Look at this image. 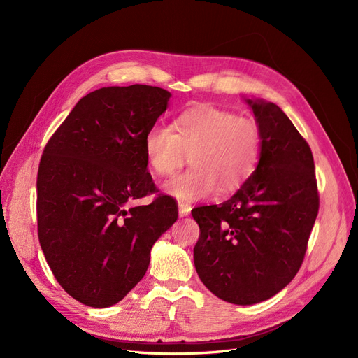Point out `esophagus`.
Returning <instances> with one entry per match:
<instances>
[{"label": "esophagus", "instance_id": "1", "mask_svg": "<svg viewBox=\"0 0 358 358\" xmlns=\"http://www.w3.org/2000/svg\"><path fill=\"white\" fill-rule=\"evenodd\" d=\"M191 213V206L187 203H179V216H188Z\"/></svg>", "mask_w": 358, "mask_h": 358}]
</instances>
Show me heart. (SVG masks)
Wrapping results in <instances>:
<instances>
[{"mask_svg":"<svg viewBox=\"0 0 358 358\" xmlns=\"http://www.w3.org/2000/svg\"><path fill=\"white\" fill-rule=\"evenodd\" d=\"M263 134L258 122L221 107L203 104L182 112L167 127L154 125L143 140L150 171L166 178L189 155L191 169L170 179L164 191L180 201H197L216 191L239 188L252 176L262 157Z\"/></svg>","mask_w":358,"mask_h":358,"instance_id":"obj_1","label":"heart"}]
</instances>
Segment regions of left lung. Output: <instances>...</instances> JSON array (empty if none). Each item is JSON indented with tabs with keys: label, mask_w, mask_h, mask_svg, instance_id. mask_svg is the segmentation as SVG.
Listing matches in <instances>:
<instances>
[{
	"label": "left lung",
	"mask_w": 358,
	"mask_h": 358,
	"mask_svg": "<svg viewBox=\"0 0 358 358\" xmlns=\"http://www.w3.org/2000/svg\"><path fill=\"white\" fill-rule=\"evenodd\" d=\"M262 128L252 176L221 204L192 209L200 227L194 264L201 282L233 305H255L299 272L320 197L306 140L273 103L245 99Z\"/></svg>",
	"instance_id": "obj_1"
}]
</instances>
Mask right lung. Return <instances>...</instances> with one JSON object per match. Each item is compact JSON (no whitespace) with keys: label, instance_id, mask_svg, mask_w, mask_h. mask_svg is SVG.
<instances>
[{"label":"right lung","instance_id":"1","mask_svg":"<svg viewBox=\"0 0 358 358\" xmlns=\"http://www.w3.org/2000/svg\"><path fill=\"white\" fill-rule=\"evenodd\" d=\"M171 94L107 86L85 95L50 137L37 175L38 241L59 285L91 308L121 301L146 273L150 249L178 220L148 171L143 140Z\"/></svg>","mask_w":358,"mask_h":358}]
</instances>
